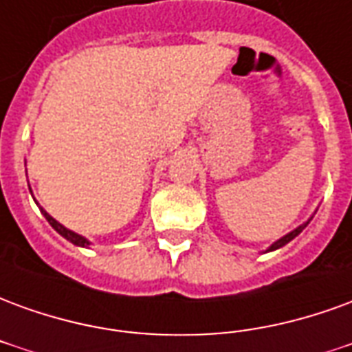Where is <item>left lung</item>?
<instances>
[{"label":"left lung","mask_w":352,"mask_h":352,"mask_svg":"<svg viewBox=\"0 0 352 352\" xmlns=\"http://www.w3.org/2000/svg\"><path fill=\"white\" fill-rule=\"evenodd\" d=\"M311 219H313V214H311L309 219H307V221L303 222V224H300L298 228H294V230H292V232H288L287 236H283V237H279L277 241H273V243L270 245V247H267V249H265L264 252L277 251V249H280V247H285V245H287V243H290V241H292V239H294V237L298 236V234H302L303 228H305V226H307V224H309V222H311Z\"/></svg>","instance_id":"8db88e82"}]
</instances>
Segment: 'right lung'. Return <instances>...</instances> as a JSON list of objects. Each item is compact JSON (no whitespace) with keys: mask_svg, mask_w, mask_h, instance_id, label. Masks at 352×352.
<instances>
[{"mask_svg":"<svg viewBox=\"0 0 352 352\" xmlns=\"http://www.w3.org/2000/svg\"><path fill=\"white\" fill-rule=\"evenodd\" d=\"M26 177H28V173H26ZM30 192H32V188H30ZM34 199H35V198H34ZM35 204H37V201H35ZM37 206H39V204H37ZM39 209H41L43 217H45V219L49 221L50 226H52V228L56 230V232H58V234H60V236L65 237V239H67L69 243L77 245V247H90V245H92L85 236H80V234H77V232H73V230L65 228L64 224H60V222H58L56 219H54V217H50V214L47 213V211H45L43 207H39Z\"/></svg>","mask_w":352,"mask_h":352,"instance_id":"obj_1","label":"right lung"}]
</instances>
